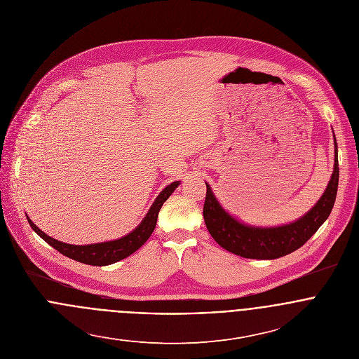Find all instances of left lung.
<instances>
[{
    "label": "left lung",
    "mask_w": 359,
    "mask_h": 359,
    "mask_svg": "<svg viewBox=\"0 0 359 359\" xmlns=\"http://www.w3.org/2000/svg\"><path fill=\"white\" fill-rule=\"evenodd\" d=\"M334 138V165L330 181L315 205L299 219L279 226L249 225L231 215L217 201L205 182V226L212 239L229 253L255 259H273L287 256L300 249L327 219L337 195L339 157Z\"/></svg>",
    "instance_id": "left-lung-1"
}]
</instances>
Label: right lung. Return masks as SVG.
Masks as SVG:
<instances>
[{
	"instance_id": "add662e5",
	"label": "right lung",
	"mask_w": 359,
	"mask_h": 359,
	"mask_svg": "<svg viewBox=\"0 0 359 359\" xmlns=\"http://www.w3.org/2000/svg\"><path fill=\"white\" fill-rule=\"evenodd\" d=\"M181 184V181H174L170 185H167L154 199V203L151 205L149 211L144 217V219L140 222V225L133 229L130 233L124 235L120 239L109 241V242H102V243H93V245H69L63 243L60 241H56L51 236H48L46 232H43L29 217L27 221L33 231L44 239L50 246L56 249L59 253L63 256L69 257L72 259H76L83 264L88 265H97V266H103V265H110L114 264L126 257L131 256L135 253L152 235V232L156 228V221L158 211L161 208L163 203L171 196V194L177 189V187Z\"/></svg>"
}]
</instances>
